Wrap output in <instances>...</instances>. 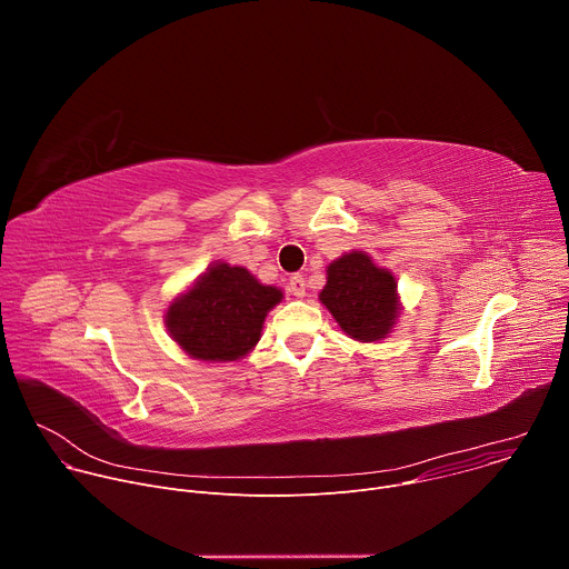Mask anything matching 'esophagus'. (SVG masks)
I'll return each mask as SVG.
<instances>
[{"label":"esophagus","mask_w":569,"mask_h":569,"mask_svg":"<svg viewBox=\"0 0 569 569\" xmlns=\"http://www.w3.org/2000/svg\"><path fill=\"white\" fill-rule=\"evenodd\" d=\"M288 290H290V295H295V297H303V295H306V281H303V277H301V274H292L290 281H288Z\"/></svg>","instance_id":"34e87169"}]
</instances>
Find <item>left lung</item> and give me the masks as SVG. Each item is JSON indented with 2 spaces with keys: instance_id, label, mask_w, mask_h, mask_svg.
<instances>
[{
  "instance_id": "obj_1",
  "label": "left lung",
  "mask_w": 569,
  "mask_h": 569,
  "mask_svg": "<svg viewBox=\"0 0 569 569\" xmlns=\"http://www.w3.org/2000/svg\"><path fill=\"white\" fill-rule=\"evenodd\" d=\"M319 301L331 310L340 329L360 342L387 338L400 312L393 274L365 252H349L327 268Z\"/></svg>"
}]
</instances>
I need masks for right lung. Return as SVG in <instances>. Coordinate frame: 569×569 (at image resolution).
<instances>
[{
  "label": "right lung",
  "mask_w": 569,
  "mask_h": 569,
  "mask_svg": "<svg viewBox=\"0 0 569 569\" xmlns=\"http://www.w3.org/2000/svg\"><path fill=\"white\" fill-rule=\"evenodd\" d=\"M281 299L279 288L259 283L246 268L216 263L169 306L167 329L196 360H240L257 347L266 315Z\"/></svg>",
  "instance_id": "obj_1"
}]
</instances>
